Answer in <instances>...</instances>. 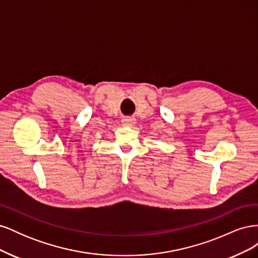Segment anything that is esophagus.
<instances>
[{
	"mask_svg": "<svg viewBox=\"0 0 258 258\" xmlns=\"http://www.w3.org/2000/svg\"><path fill=\"white\" fill-rule=\"evenodd\" d=\"M122 124H124V126H128V127H131L132 124L136 123V118H134V117H124V118L121 120Z\"/></svg>",
	"mask_w": 258,
	"mask_h": 258,
	"instance_id": "34e87169",
	"label": "esophagus"
}]
</instances>
